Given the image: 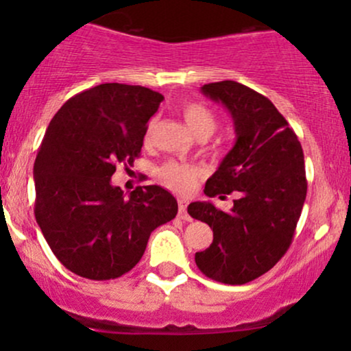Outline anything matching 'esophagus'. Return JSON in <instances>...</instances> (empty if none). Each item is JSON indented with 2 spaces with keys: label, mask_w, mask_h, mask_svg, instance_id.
I'll return each mask as SVG.
<instances>
[{
  "label": "esophagus",
  "mask_w": 351,
  "mask_h": 351,
  "mask_svg": "<svg viewBox=\"0 0 351 351\" xmlns=\"http://www.w3.org/2000/svg\"><path fill=\"white\" fill-rule=\"evenodd\" d=\"M186 208H188L186 201L180 199V201H178V216H180V219H183V221H191V216L188 215Z\"/></svg>",
  "instance_id": "1"
}]
</instances>
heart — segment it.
<instances>
[{"label": "heart", "instance_id": "obj_1", "mask_svg": "<svg viewBox=\"0 0 351 351\" xmlns=\"http://www.w3.org/2000/svg\"><path fill=\"white\" fill-rule=\"evenodd\" d=\"M181 115H183L188 127L191 128L193 134L199 136V138H206V136H209L216 130V114L208 106H204V104L193 102V100L184 102L183 106H181ZM155 125V119H152L150 122H148L147 134H145V138L147 140L152 136ZM156 175H158V178L163 181V184H167V186L173 189V191L186 193L195 186L196 180H198L199 176V171L198 168L191 167V165L180 162H167L163 163L162 167H158Z\"/></svg>", "mask_w": 351, "mask_h": 351}]
</instances>
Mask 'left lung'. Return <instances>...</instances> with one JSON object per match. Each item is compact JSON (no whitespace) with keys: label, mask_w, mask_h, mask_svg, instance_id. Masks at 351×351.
<instances>
[{"label":"left lung","mask_w":351,"mask_h":351,"mask_svg":"<svg viewBox=\"0 0 351 351\" xmlns=\"http://www.w3.org/2000/svg\"><path fill=\"white\" fill-rule=\"evenodd\" d=\"M204 95L226 106L236 143L206 181L209 198L237 195L231 211L191 203L189 216L213 229V243L196 252L204 276L223 284H247L276 265L291 247L307 196L302 145L276 106L234 80L204 84Z\"/></svg>","instance_id":"1"}]
</instances>
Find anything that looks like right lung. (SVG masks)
<instances>
[{"instance_id": "right-lung-1", "label": "right lung", "mask_w": 351, "mask_h": 351, "mask_svg": "<svg viewBox=\"0 0 351 351\" xmlns=\"http://www.w3.org/2000/svg\"><path fill=\"white\" fill-rule=\"evenodd\" d=\"M163 95L127 84H100L52 117L34 162V216L59 263L90 280H110L138 264L152 231L178 203L156 184L125 198L110 178L134 163Z\"/></svg>"}]
</instances>
